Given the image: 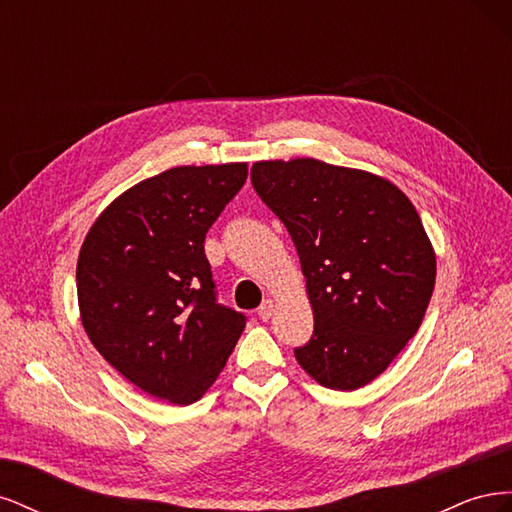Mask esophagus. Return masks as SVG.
<instances>
[{"instance_id": "34e87169", "label": "esophagus", "mask_w": 512, "mask_h": 512, "mask_svg": "<svg viewBox=\"0 0 512 512\" xmlns=\"http://www.w3.org/2000/svg\"><path fill=\"white\" fill-rule=\"evenodd\" d=\"M273 307H275V305H273V301H271V299H267L265 303H262V305L258 307V318L267 322V320L273 316V312H275Z\"/></svg>"}]
</instances>
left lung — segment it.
<instances>
[{
    "instance_id": "obj_1",
    "label": "left lung",
    "mask_w": 512,
    "mask_h": 512,
    "mask_svg": "<svg viewBox=\"0 0 512 512\" xmlns=\"http://www.w3.org/2000/svg\"><path fill=\"white\" fill-rule=\"evenodd\" d=\"M252 185L290 232L314 309V335L294 348L327 389L378 378L423 322L436 254L397 185L314 158L256 162Z\"/></svg>"
}]
</instances>
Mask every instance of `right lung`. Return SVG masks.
<instances>
[{
  "mask_svg": "<svg viewBox=\"0 0 512 512\" xmlns=\"http://www.w3.org/2000/svg\"><path fill=\"white\" fill-rule=\"evenodd\" d=\"M247 164L177 166L117 196L89 228L76 292L91 344L138 389L188 406L220 376L245 316L215 297L205 237Z\"/></svg>",
  "mask_w": 512,
  "mask_h": 512,
  "instance_id": "add662e5",
  "label": "right lung"
}]
</instances>
